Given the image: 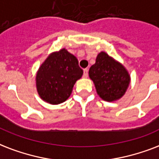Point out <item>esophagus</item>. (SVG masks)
Instances as JSON below:
<instances>
[{
    "label": "esophagus",
    "mask_w": 159,
    "mask_h": 159,
    "mask_svg": "<svg viewBox=\"0 0 159 159\" xmlns=\"http://www.w3.org/2000/svg\"><path fill=\"white\" fill-rule=\"evenodd\" d=\"M83 77L84 78H87V77H88V69H84V70Z\"/></svg>",
    "instance_id": "34e87169"
}]
</instances>
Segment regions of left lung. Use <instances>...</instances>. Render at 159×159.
I'll return each instance as SVG.
<instances>
[{
    "instance_id": "1",
    "label": "left lung",
    "mask_w": 159,
    "mask_h": 159,
    "mask_svg": "<svg viewBox=\"0 0 159 159\" xmlns=\"http://www.w3.org/2000/svg\"><path fill=\"white\" fill-rule=\"evenodd\" d=\"M89 75L99 97L109 102L120 99L130 83L129 74L124 66L103 51L97 55Z\"/></svg>"
}]
</instances>
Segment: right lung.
Returning <instances> with one entry per match:
<instances>
[{"instance_id":"right-lung-1","label":"right lung","mask_w":159,"mask_h":159,"mask_svg":"<svg viewBox=\"0 0 159 159\" xmlns=\"http://www.w3.org/2000/svg\"><path fill=\"white\" fill-rule=\"evenodd\" d=\"M83 75L77 58L62 49L50 54L39 68L35 80L44 101L59 104L70 96L75 84Z\"/></svg>"}]
</instances>
